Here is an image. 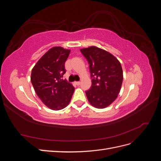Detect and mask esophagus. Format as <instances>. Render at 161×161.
<instances>
[{
	"label": "esophagus",
	"instance_id": "1",
	"mask_svg": "<svg viewBox=\"0 0 161 161\" xmlns=\"http://www.w3.org/2000/svg\"><path fill=\"white\" fill-rule=\"evenodd\" d=\"M75 85H76L77 86H79V85H80V82L79 81H77V82H75Z\"/></svg>",
	"mask_w": 161,
	"mask_h": 161
}]
</instances>
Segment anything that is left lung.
<instances>
[{"mask_svg":"<svg viewBox=\"0 0 161 161\" xmlns=\"http://www.w3.org/2000/svg\"><path fill=\"white\" fill-rule=\"evenodd\" d=\"M89 64L92 85L86 91L91 105L103 109L116 99L123 82V71L119 61L103 49L91 46L80 49Z\"/></svg>","mask_w":161,"mask_h":161,"instance_id":"obj_1","label":"left lung"}]
</instances>
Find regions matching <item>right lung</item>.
<instances>
[{
	"mask_svg": "<svg viewBox=\"0 0 161 161\" xmlns=\"http://www.w3.org/2000/svg\"><path fill=\"white\" fill-rule=\"evenodd\" d=\"M70 52L62 47H53L43 55L31 71V81L39 98L52 110H60L69 104L75 87L63 79L65 62Z\"/></svg>",
	"mask_w": 161,
	"mask_h": 161,
	"instance_id": "1",
	"label": "right lung"
}]
</instances>
